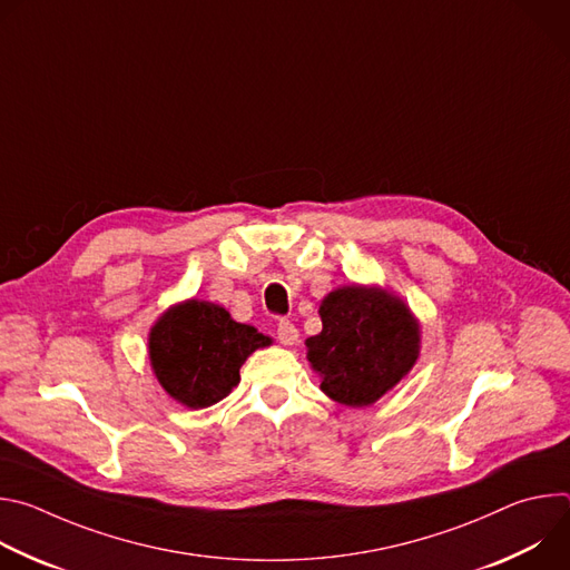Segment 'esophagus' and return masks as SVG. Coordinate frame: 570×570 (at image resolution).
Here are the masks:
<instances>
[{
  "mask_svg": "<svg viewBox=\"0 0 570 570\" xmlns=\"http://www.w3.org/2000/svg\"><path fill=\"white\" fill-rule=\"evenodd\" d=\"M297 330H295V324L291 322V320H279L277 322V338H279V343L282 345H295L297 343Z\"/></svg>",
  "mask_w": 570,
  "mask_h": 570,
  "instance_id": "1",
  "label": "esophagus"
}]
</instances>
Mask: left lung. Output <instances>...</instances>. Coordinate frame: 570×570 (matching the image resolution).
I'll use <instances>...</instances> for the list:
<instances>
[{
	"mask_svg": "<svg viewBox=\"0 0 570 570\" xmlns=\"http://www.w3.org/2000/svg\"><path fill=\"white\" fill-rule=\"evenodd\" d=\"M322 332L306 341V358L322 392L365 409L409 374L420 356V322L379 286H343L320 304Z\"/></svg>",
	"mask_w": 570,
	"mask_h": 570,
	"instance_id": "1",
	"label": "left lung"
}]
</instances>
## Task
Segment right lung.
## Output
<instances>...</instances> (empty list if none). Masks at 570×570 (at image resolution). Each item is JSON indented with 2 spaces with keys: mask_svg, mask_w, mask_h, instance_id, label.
Here are the masks:
<instances>
[{
  "mask_svg": "<svg viewBox=\"0 0 570 570\" xmlns=\"http://www.w3.org/2000/svg\"><path fill=\"white\" fill-rule=\"evenodd\" d=\"M273 341L212 302L187 299L161 313L148 334L150 367L176 401L207 409L238 383L246 358Z\"/></svg>",
  "mask_w": 570,
  "mask_h": 570,
  "instance_id": "obj_1",
  "label": "right lung"
}]
</instances>
